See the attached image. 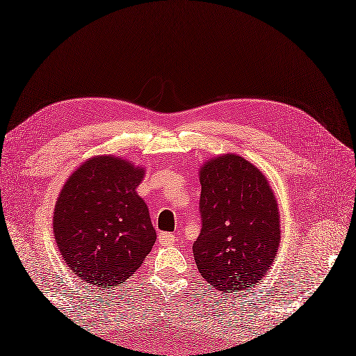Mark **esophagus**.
<instances>
[{
	"instance_id": "34e87169",
	"label": "esophagus",
	"mask_w": 356,
	"mask_h": 356,
	"mask_svg": "<svg viewBox=\"0 0 356 356\" xmlns=\"http://www.w3.org/2000/svg\"><path fill=\"white\" fill-rule=\"evenodd\" d=\"M175 241H177V236L174 234H170V232H160L159 234V243L161 245L170 247V245L175 244Z\"/></svg>"
}]
</instances>
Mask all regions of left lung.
Listing matches in <instances>:
<instances>
[{"label":"left lung","instance_id":"left-lung-1","mask_svg":"<svg viewBox=\"0 0 356 356\" xmlns=\"http://www.w3.org/2000/svg\"><path fill=\"white\" fill-rule=\"evenodd\" d=\"M199 179L197 270L217 291L250 292L271 268L280 245L274 191L261 170L236 154L205 161Z\"/></svg>","mask_w":356,"mask_h":356}]
</instances>
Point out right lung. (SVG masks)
Here are the masks:
<instances>
[{"label": "right lung", "instance_id": "right-lung-1", "mask_svg": "<svg viewBox=\"0 0 356 356\" xmlns=\"http://www.w3.org/2000/svg\"><path fill=\"white\" fill-rule=\"evenodd\" d=\"M143 168L113 156L83 161L54 209V236L64 264L86 283L120 286L139 270L157 234L136 187Z\"/></svg>", "mask_w": 356, "mask_h": 356}]
</instances>
